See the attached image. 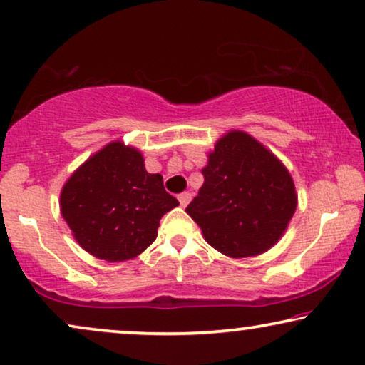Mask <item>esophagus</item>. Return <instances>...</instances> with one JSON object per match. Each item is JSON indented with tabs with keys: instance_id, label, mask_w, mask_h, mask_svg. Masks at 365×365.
Segmentation results:
<instances>
[{
	"instance_id": "1",
	"label": "esophagus",
	"mask_w": 365,
	"mask_h": 365,
	"mask_svg": "<svg viewBox=\"0 0 365 365\" xmlns=\"http://www.w3.org/2000/svg\"><path fill=\"white\" fill-rule=\"evenodd\" d=\"M178 199H179V202H181V206H182V207H186L187 204L191 202L192 196H191V192H182V194H179Z\"/></svg>"
}]
</instances>
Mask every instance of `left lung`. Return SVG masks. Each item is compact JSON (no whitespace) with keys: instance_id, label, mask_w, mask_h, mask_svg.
<instances>
[{"instance_id":"8db88e82","label":"left lung","mask_w":365,"mask_h":365,"mask_svg":"<svg viewBox=\"0 0 365 365\" xmlns=\"http://www.w3.org/2000/svg\"><path fill=\"white\" fill-rule=\"evenodd\" d=\"M207 158L204 184L186 212L216 251L236 259L266 252L296 212L291 174L244 131L224 134Z\"/></svg>"}]
</instances>
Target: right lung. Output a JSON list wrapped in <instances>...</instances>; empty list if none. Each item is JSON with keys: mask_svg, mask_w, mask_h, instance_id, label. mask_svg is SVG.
I'll list each match as a JSON object with an SVG mask.
<instances>
[{"mask_svg": "<svg viewBox=\"0 0 365 365\" xmlns=\"http://www.w3.org/2000/svg\"><path fill=\"white\" fill-rule=\"evenodd\" d=\"M61 214L84 251L109 262L141 254L158 236L164 214L179 206L161 174H149L143 154L109 143L63 186Z\"/></svg>", "mask_w": 365, "mask_h": 365, "instance_id": "obj_1", "label": "right lung"}]
</instances>
